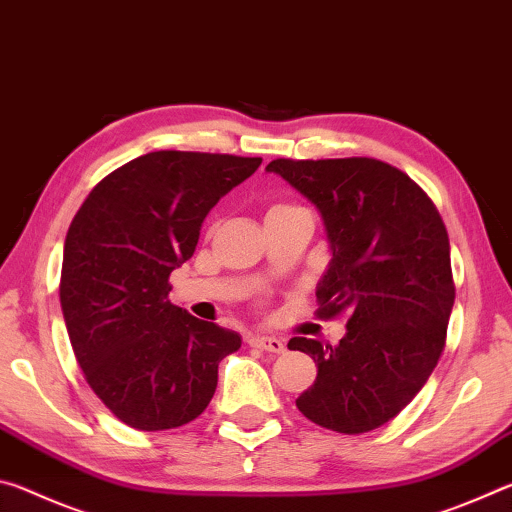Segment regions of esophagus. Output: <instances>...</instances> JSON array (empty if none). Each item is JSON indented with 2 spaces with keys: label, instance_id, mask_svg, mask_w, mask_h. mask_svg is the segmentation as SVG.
<instances>
[{
  "label": "esophagus",
  "instance_id": "obj_1",
  "mask_svg": "<svg viewBox=\"0 0 512 512\" xmlns=\"http://www.w3.org/2000/svg\"><path fill=\"white\" fill-rule=\"evenodd\" d=\"M250 345H255L259 350L273 352V354H282L284 352V343L282 339H275V336H250Z\"/></svg>",
  "mask_w": 512,
  "mask_h": 512
}]
</instances>
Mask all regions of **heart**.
Masks as SVG:
<instances>
[{"instance_id":"obj_1","label":"heart","mask_w":512,"mask_h":512,"mask_svg":"<svg viewBox=\"0 0 512 512\" xmlns=\"http://www.w3.org/2000/svg\"><path fill=\"white\" fill-rule=\"evenodd\" d=\"M275 207H280V205H275Z\"/></svg>"}]
</instances>
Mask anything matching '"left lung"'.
<instances>
[{"label":"left lung","mask_w":512,"mask_h":512,"mask_svg":"<svg viewBox=\"0 0 512 512\" xmlns=\"http://www.w3.org/2000/svg\"><path fill=\"white\" fill-rule=\"evenodd\" d=\"M266 171L323 216L332 259L318 316H348L339 345L289 341L318 366L296 406L339 433L377 429L420 393L445 348L456 296L445 223L404 171L375 158H280Z\"/></svg>","instance_id":"1"}]
</instances>
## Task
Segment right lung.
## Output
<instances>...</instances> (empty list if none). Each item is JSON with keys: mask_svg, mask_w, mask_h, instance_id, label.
Instances as JSON below:
<instances>
[{"mask_svg": "<svg viewBox=\"0 0 512 512\" xmlns=\"http://www.w3.org/2000/svg\"><path fill=\"white\" fill-rule=\"evenodd\" d=\"M262 158L153 151L108 173L67 230L60 273L69 341L90 388L140 431L183 427L210 404L241 336L171 305L207 212Z\"/></svg>", "mask_w": 512, "mask_h": 512, "instance_id": "obj_1", "label": "right lung"}]
</instances>
